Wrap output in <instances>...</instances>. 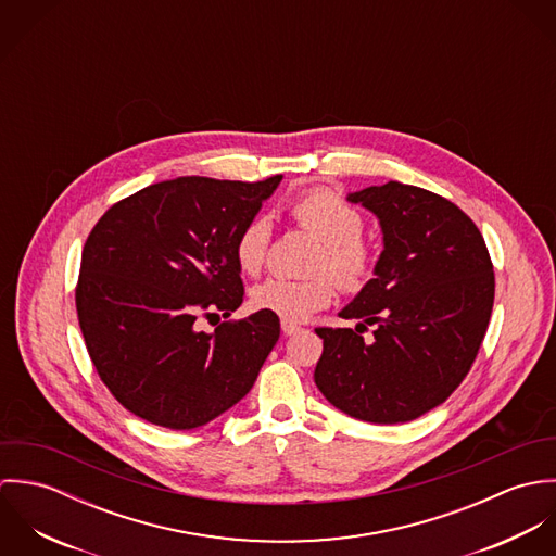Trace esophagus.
Masks as SVG:
<instances>
[{"mask_svg": "<svg viewBox=\"0 0 556 556\" xmlns=\"http://www.w3.org/2000/svg\"><path fill=\"white\" fill-rule=\"evenodd\" d=\"M302 327L300 325H295V323H291V320H282V331H285V336H293V333H298Z\"/></svg>", "mask_w": 556, "mask_h": 556, "instance_id": "34e87169", "label": "esophagus"}]
</instances>
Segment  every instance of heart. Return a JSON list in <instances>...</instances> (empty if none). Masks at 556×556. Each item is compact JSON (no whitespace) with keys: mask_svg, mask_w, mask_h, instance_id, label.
<instances>
[{"mask_svg":"<svg viewBox=\"0 0 556 556\" xmlns=\"http://www.w3.org/2000/svg\"><path fill=\"white\" fill-rule=\"evenodd\" d=\"M293 220L323 241L318 248L311 278H269L250 291V304L256 311L271 313L285 320H304L329 306L338 293V277L342 289L357 291L372 274V250L364 241L362 214L340 197L317 190L300 197L291 205ZM271 225L267 218H252L239 231L233 254L245 276H258L269 258ZM329 270L333 279L324 271Z\"/></svg>","mask_w":556,"mask_h":556,"instance_id":"heart-1","label":"heart"}]
</instances>
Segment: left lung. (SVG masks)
Segmentation results:
<instances>
[{"label":"left lung","instance_id":"obj_1","mask_svg":"<svg viewBox=\"0 0 556 556\" xmlns=\"http://www.w3.org/2000/svg\"><path fill=\"white\" fill-rule=\"evenodd\" d=\"M383 231L375 278L340 311L351 327H317L320 394L372 424L417 419L469 375L494 304L492 261L476 223L452 201L400 181L346 197ZM368 324L375 339L363 340Z\"/></svg>","mask_w":556,"mask_h":556}]
</instances>
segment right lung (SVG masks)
Returning a JSON list of instances; mask_svg holds the SVG:
<instances>
[{"label": "right lung", "mask_w": 556, "mask_h": 556, "mask_svg": "<svg viewBox=\"0 0 556 556\" xmlns=\"http://www.w3.org/2000/svg\"><path fill=\"white\" fill-rule=\"evenodd\" d=\"M263 181L177 177L104 212L80 254L77 315L98 377L137 417L199 428L250 392L280 336L271 313L199 331L243 302L233 245L274 194Z\"/></svg>", "instance_id": "add662e5"}]
</instances>
